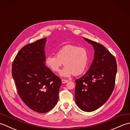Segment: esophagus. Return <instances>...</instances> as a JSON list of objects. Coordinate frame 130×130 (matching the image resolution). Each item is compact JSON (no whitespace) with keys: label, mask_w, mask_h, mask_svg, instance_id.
Listing matches in <instances>:
<instances>
[{"label":"esophagus","mask_w":130,"mask_h":130,"mask_svg":"<svg viewBox=\"0 0 130 130\" xmlns=\"http://www.w3.org/2000/svg\"><path fill=\"white\" fill-rule=\"evenodd\" d=\"M61 82H62V83H67L68 82V80H65V79H62Z\"/></svg>","instance_id":"34e87169"}]
</instances>
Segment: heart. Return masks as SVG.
Instances as JSON below:
<instances>
[{"instance_id": "obj_1", "label": "heart", "mask_w": 130, "mask_h": 130, "mask_svg": "<svg viewBox=\"0 0 130 130\" xmlns=\"http://www.w3.org/2000/svg\"><path fill=\"white\" fill-rule=\"evenodd\" d=\"M89 58L87 50L76 45H68L56 52V56L49 55L45 59L46 65L54 73L59 72L63 65L65 67L60 71L63 77L82 74L87 68Z\"/></svg>"}]
</instances>
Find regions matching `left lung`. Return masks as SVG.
<instances>
[{"label":"left lung","mask_w":130,"mask_h":130,"mask_svg":"<svg viewBox=\"0 0 130 130\" xmlns=\"http://www.w3.org/2000/svg\"><path fill=\"white\" fill-rule=\"evenodd\" d=\"M84 39L93 47L94 59L87 72L75 80V100L80 109L89 112L101 107L112 94L117 67L115 57L104 46Z\"/></svg>","instance_id":"left-lung-1"}]
</instances>
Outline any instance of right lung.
<instances>
[{
  "label": "right lung",
  "mask_w": 130,
  "mask_h": 130,
  "mask_svg": "<svg viewBox=\"0 0 130 130\" xmlns=\"http://www.w3.org/2000/svg\"><path fill=\"white\" fill-rule=\"evenodd\" d=\"M46 38L24 46L13 61L12 74L18 93L29 108L38 113L53 108L61 85L59 77L45 65Z\"/></svg>",
  "instance_id": "1"
}]
</instances>
